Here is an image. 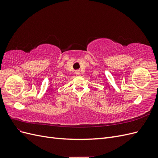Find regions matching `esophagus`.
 <instances>
[{
    "label": "esophagus",
    "mask_w": 158,
    "mask_h": 158,
    "mask_svg": "<svg viewBox=\"0 0 158 158\" xmlns=\"http://www.w3.org/2000/svg\"><path fill=\"white\" fill-rule=\"evenodd\" d=\"M75 74H76V75H80V70H76V72H75Z\"/></svg>",
    "instance_id": "esophagus-1"
}]
</instances>
